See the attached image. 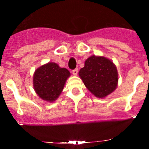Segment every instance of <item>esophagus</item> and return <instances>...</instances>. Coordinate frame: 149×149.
<instances>
[{
    "label": "esophagus",
    "mask_w": 149,
    "mask_h": 149,
    "mask_svg": "<svg viewBox=\"0 0 149 149\" xmlns=\"http://www.w3.org/2000/svg\"><path fill=\"white\" fill-rule=\"evenodd\" d=\"M72 73H73V74L74 75V76H77V74H78V69H74V70H73V71H72Z\"/></svg>",
    "instance_id": "34e87169"
}]
</instances>
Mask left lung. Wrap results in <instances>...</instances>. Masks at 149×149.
Segmentation results:
<instances>
[{"instance_id": "8db88e82", "label": "left lung", "mask_w": 149, "mask_h": 149, "mask_svg": "<svg viewBox=\"0 0 149 149\" xmlns=\"http://www.w3.org/2000/svg\"><path fill=\"white\" fill-rule=\"evenodd\" d=\"M79 76L87 89L98 98H105L112 94L118 84L116 65L104 56L88 57L84 67L79 70Z\"/></svg>"}]
</instances>
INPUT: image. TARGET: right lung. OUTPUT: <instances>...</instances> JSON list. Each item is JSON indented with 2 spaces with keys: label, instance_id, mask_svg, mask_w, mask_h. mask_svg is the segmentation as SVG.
<instances>
[{
  "label": "right lung",
  "instance_id": "add662e5",
  "mask_svg": "<svg viewBox=\"0 0 149 149\" xmlns=\"http://www.w3.org/2000/svg\"><path fill=\"white\" fill-rule=\"evenodd\" d=\"M70 73L55 63L49 62L37 68L33 75V87L40 98L54 102L61 95Z\"/></svg>",
  "mask_w": 149,
  "mask_h": 149
}]
</instances>
